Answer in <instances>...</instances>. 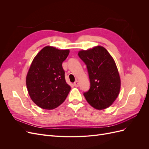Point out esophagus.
I'll list each match as a JSON object with an SVG mask.
<instances>
[{
    "label": "esophagus",
    "instance_id": "1",
    "mask_svg": "<svg viewBox=\"0 0 149 149\" xmlns=\"http://www.w3.org/2000/svg\"><path fill=\"white\" fill-rule=\"evenodd\" d=\"M74 86H75L76 87H78V86H79V82L78 81H76L74 83Z\"/></svg>",
    "mask_w": 149,
    "mask_h": 149
}]
</instances>
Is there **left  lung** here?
Masks as SVG:
<instances>
[{
  "instance_id": "left-lung-1",
  "label": "left lung",
  "mask_w": 149,
  "mask_h": 149,
  "mask_svg": "<svg viewBox=\"0 0 149 149\" xmlns=\"http://www.w3.org/2000/svg\"><path fill=\"white\" fill-rule=\"evenodd\" d=\"M78 56L87 66L91 84L83 94L86 100L96 109L109 107L118 97L120 88V76L114 59L101 46L81 50Z\"/></svg>"
}]
</instances>
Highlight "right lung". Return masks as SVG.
Masks as SVG:
<instances>
[{
    "mask_svg": "<svg viewBox=\"0 0 149 149\" xmlns=\"http://www.w3.org/2000/svg\"><path fill=\"white\" fill-rule=\"evenodd\" d=\"M69 49L47 46L38 52L30 65L26 84L31 100L44 109H53L65 101L71 87L62 67Z\"/></svg>",
    "mask_w": 149,
    "mask_h": 149,
    "instance_id": "1",
    "label": "right lung"
}]
</instances>
